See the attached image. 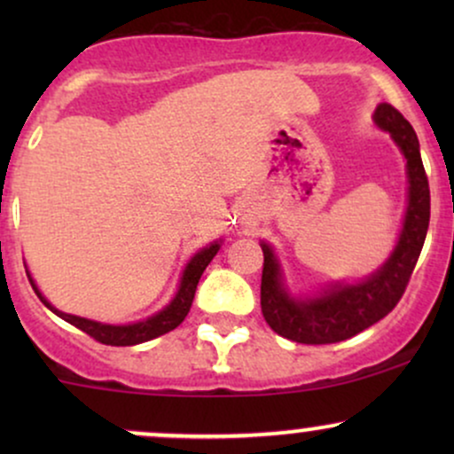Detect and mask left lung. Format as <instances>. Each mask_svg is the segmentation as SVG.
<instances>
[{
    "label": "left lung",
    "mask_w": 454,
    "mask_h": 454,
    "mask_svg": "<svg viewBox=\"0 0 454 454\" xmlns=\"http://www.w3.org/2000/svg\"><path fill=\"white\" fill-rule=\"evenodd\" d=\"M373 123L390 134L403 153L408 170V207L397 245L387 262L361 281H335L311 296H293L284 281L278 254L267 241H260L264 254L260 284L262 316L278 335L290 341L309 346L335 343L376 325L399 303L420 256L429 228L431 196L419 138L408 119L387 102L378 104Z\"/></svg>",
    "instance_id": "left-lung-1"
}]
</instances>
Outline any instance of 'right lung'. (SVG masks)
I'll return each mask as SVG.
<instances>
[{
	"label": "right lung",
	"mask_w": 454,
	"mask_h": 454,
	"mask_svg": "<svg viewBox=\"0 0 454 454\" xmlns=\"http://www.w3.org/2000/svg\"><path fill=\"white\" fill-rule=\"evenodd\" d=\"M220 247H222V239L220 241L209 243L207 247L198 249L194 256L187 260L184 273H181L179 288H176L173 301H170L164 309H160L158 314L145 317V320L132 322V325H104V322L90 320V317L72 316V314H66V311H59L57 307H53L44 299V294L40 293L35 281L31 279L29 270H27V278L31 281V288H34L35 294H38V299L43 301V303L49 307L55 316H59L61 320L70 322L72 326L81 328L82 333H87V335L93 337L96 341L106 343V346H137V343L155 340V337L173 331V328H176L185 320L187 311H190L192 307V301H194L198 279H200V275L205 273V269L209 267L211 260L215 258V254L220 252Z\"/></svg>",
	"instance_id": "add662e5"
}]
</instances>
